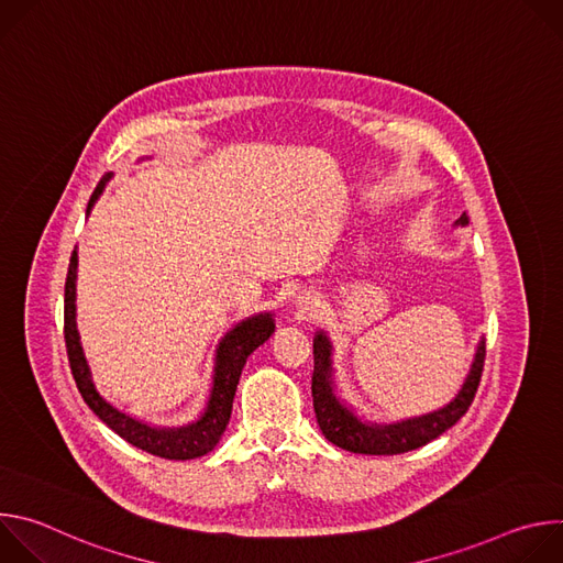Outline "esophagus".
<instances>
[{
	"instance_id": "obj_1",
	"label": "esophagus",
	"mask_w": 563,
	"mask_h": 563,
	"mask_svg": "<svg viewBox=\"0 0 563 563\" xmlns=\"http://www.w3.org/2000/svg\"><path fill=\"white\" fill-rule=\"evenodd\" d=\"M296 307H298V311H300V313L311 316V313H316V311H318V307H320V298H318L316 294H311V291H302V294H298V298H296Z\"/></svg>"
}]
</instances>
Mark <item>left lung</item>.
Returning a JSON list of instances; mask_svg holds the SVG:
<instances>
[{
  "label": "left lung",
  "instance_id": "obj_1",
  "mask_svg": "<svg viewBox=\"0 0 563 563\" xmlns=\"http://www.w3.org/2000/svg\"><path fill=\"white\" fill-rule=\"evenodd\" d=\"M467 216L463 213L456 224H467ZM486 361V341L481 339L470 374L461 385L459 394L450 404L437 412L408 419L400 423L378 426L361 421L341 398L334 394L332 380V343L323 332H316L313 339V374H311V396H313V412L318 428L323 430L325 439L334 445L350 450L354 454H404L417 450L445 430H450L472 406L481 372H484Z\"/></svg>",
  "mask_w": 563,
  "mask_h": 563
}]
</instances>
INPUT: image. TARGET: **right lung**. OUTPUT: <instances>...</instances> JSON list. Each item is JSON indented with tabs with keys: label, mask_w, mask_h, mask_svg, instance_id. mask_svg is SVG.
<instances>
[{
	"label": "right lung",
	"mask_w": 563,
	"mask_h": 563,
	"mask_svg": "<svg viewBox=\"0 0 563 563\" xmlns=\"http://www.w3.org/2000/svg\"><path fill=\"white\" fill-rule=\"evenodd\" d=\"M109 180H111V174L102 176V180L98 183L89 200L87 213L93 209L96 200L100 198ZM75 278H77V252L73 250L66 285H64V341H66V354H68L73 378L77 383L79 394H82V398L87 400V406L115 434H120L124 441H129L131 445L148 454L172 459V461H187V459H198L211 452L229 423L233 394L250 354L258 350L274 334L276 325H274L272 313L252 316L224 334V339L216 350L213 385H211L207 408L200 415V419L180 428H157L120 412L96 389L89 363L85 358L82 343H79L77 323H75Z\"/></svg>",
	"instance_id": "right-lung-1"
}]
</instances>
